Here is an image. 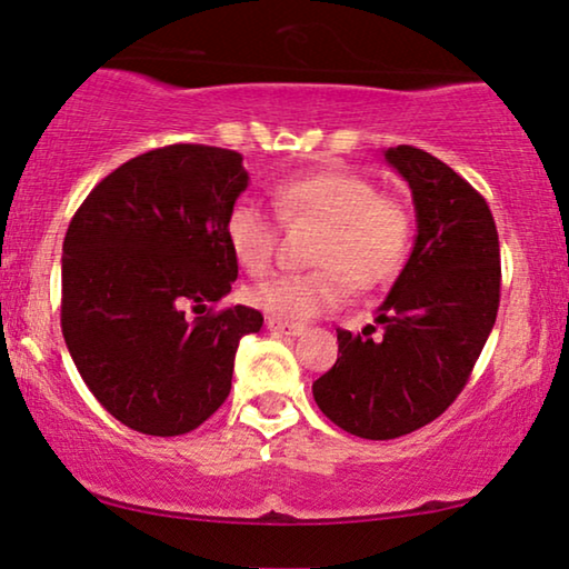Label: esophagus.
Here are the masks:
<instances>
[{
  "mask_svg": "<svg viewBox=\"0 0 569 569\" xmlns=\"http://www.w3.org/2000/svg\"><path fill=\"white\" fill-rule=\"evenodd\" d=\"M267 329L274 333H284V337H300V333H306V326L279 321V318H267Z\"/></svg>",
  "mask_w": 569,
  "mask_h": 569,
  "instance_id": "obj_1",
  "label": "esophagus"
}]
</instances>
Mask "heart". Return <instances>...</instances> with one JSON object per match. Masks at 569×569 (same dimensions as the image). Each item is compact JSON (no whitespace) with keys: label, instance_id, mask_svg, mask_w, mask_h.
I'll return each instance as SVG.
<instances>
[{"label":"heart","instance_id":"obj_1","mask_svg":"<svg viewBox=\"0 0 569 569\" xmlns=\"http://www.w3.org/2000/svg\"><path fill=\"white\" fill-rule=\"evenodd\" d=\"M274 209L287 224H321L313 246L318 269L263 279L248 292L256 308L287 323L339 308L352 284L372 290L391 282L415 236L403 201L378 193L370 178L345 168L284 178L274 186ZM224 240L240 267L263 274L277 253V217L251 197L238 199L224 217Z\"/></svg>","mask_w":569,"mask_h":569}]
</instances>
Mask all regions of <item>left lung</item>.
<instances>
[{
	"label": "left lung",
	"mask_w": 569,
	"mask_h": 569,
	"mask_svg": "<svg viewBox=\"0 0 569 569\" xmlns=\"http://www.w3.org/2000/svg\"><path fill=\"white\" fill-rule=\"evenodd\" d=\"M409 183L417 240L376 323L339 329L318 409L365 440H393L438 419L463 391L500 308V240L487 201L453 168L411 144L388 147Z\"/></svg>",
	"instance_id": "obj_1"
}]
</instances>
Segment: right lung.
Wrapping results in <instances>:
<instances>
[{
    "label": "right lung",
    "instance_id": "add662e5",
    "mask_svg": "<svg viewBox=\"0 0 569 569\" xmlns=\"http://www.w3.org/2000/svg\"><path fill=\"white\" fill-rule=\"evenodd\" d=\"M246 186L236 150L168 144L108 173L69 222L61 333L100 407L131 430H197L228 399L240 339L261 329L253 308L212 310L238 279L224 217Z\"/></svg>",
    "mask_w": 569,
    "mask_h": 569
}]
</instances>
